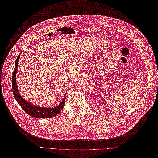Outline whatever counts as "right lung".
<instances>
[{
    "label": "right lung",
    "instance_id": "add662e5",
    "mask_svg": "<svg viewBox=\"0 0 158 158\" xmlns=\"http://www.w3.org/2000/svg\"><path fill=\"white\" fill-rule=\"evenodd\" d=\"M20 55L17 58L15 63V68L12 74V79H11V85H12V91L14 96V98L16 100L17 102L19 103L21 108L24 110V111L27 113L28 115L35 118H52L53 116H56L59 113L62 109L64 107L66 102V96H64L62 102L58 105V106L54 108H44L40 107L37 106H34L32 104H30L26 102L25 100L21 98L19 93L17 90V87L16 85V72L17 69V64H18V61L19 59Z\"/></svg>",
    "mask_w": 158,
    "mask_h": 158
}]
</instances>
